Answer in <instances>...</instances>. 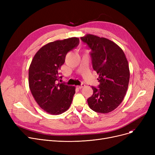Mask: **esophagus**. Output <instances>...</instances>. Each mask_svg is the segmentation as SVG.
<instances>
[{
    "label": "esophagus",
    "mask_w": 155,
    "mask_h": 155,
    "mask_svg": "<svg viewBox=\"0 0 155 155\" xmlns=\"http://www.w3.org/2000/svg\"><path fill=\"white\" fill-rule=\"evenodd\" d=\"M85 86V85L84 84H81L80 85H78V86H77V88H78V89H80V88H82V87H84Z\"/></svg>",
    "instance_id": "34e87169"
}]
</instances>
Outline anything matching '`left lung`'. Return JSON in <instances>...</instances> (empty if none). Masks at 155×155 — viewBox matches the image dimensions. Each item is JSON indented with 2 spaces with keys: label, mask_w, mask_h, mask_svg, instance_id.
I'll return each instance as SVG.
<instances>
[{
  "label": "left lung",
  "mask_w": 155,
  "mask_h": 155,
  "mask_svg": "<svg viewBox=\"0 0 155 155\" xmlns=\"http://www.w3.org/2000/svg\"><path fill=\"white\" fill-rule=\"evenodd\" d=\"M91 50L92 67L99 77V87H92L93 95L87 99L94 111L106 114L123 101L129 81V64L123 50L115 43L93 35L81 37Z\"/></svg>",
  "instance_id": "left-lung-1"
}]
</instances>
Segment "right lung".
Wrapping results in <instances>:
<instances>
[{
	"instance_id": "right-lung-1",
	"label": "right lung",
	"mask_w": 155,
	"mask_h": 155,
	"mask_svg": "<svg viewBox=\"0 0 155 155\" xmlns=\"http://www.w3.org/2000/svg\"><path fill=\"white\" fill-rule=\"evenodd\" d=\"M79 44L70 38L49 43L35 55L29 68V86L40 107L51 115L67 110L75 94V87L58 82L59 70L67 53Z\"/></svg>"
}]
</instances>
